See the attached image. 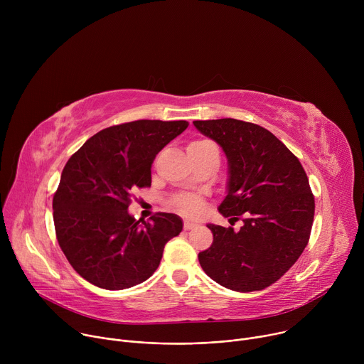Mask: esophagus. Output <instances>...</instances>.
Returning a JSON list of instances; mask_svg holds the SVG:
<instances>
[{
    "label": "esophagus",
    "mask_w": 364,
    "mask_h": 364,
    "mask_svg": "<svg viewBox=\"0 0 364 364\" xmlns=\"http://www.w3.org/2000/svg\"><path fill=\"white\" fill-rule=\"evenodd\" d=\"M183 228H184V230H191V229L197 228V225H196V223H191V222H184Z\"/></svg>",
    "instance_id": "1"
}]
</instances>
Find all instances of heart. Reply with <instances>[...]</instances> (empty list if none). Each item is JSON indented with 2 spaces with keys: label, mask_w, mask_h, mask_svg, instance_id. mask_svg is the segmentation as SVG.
<instances>
[{
  "label": "heart",
  "mask_w": 364,
  "mask_h": 364,
  "mask_svg": "<svg viewBox=\"0 0 364 364\" xmlns=\"http://www.w3.org/2000/svg\"><path fill=\"white\" fill-rule=\"evenodd\" d=\"M207 145H212V142L194 141L188 145V148H201V146H207ZM171 205L174 210L180 212L181 215H184L187 218H198L204 212V200L200 194H191V193L177 194L176 197L171 198Z\"/></svg>",
  "instance_id": "b5f03b06"
}]
</instances>
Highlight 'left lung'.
<instances>
[{
  "instance_id": "left-lung-1",
  "label": "left lung",
  "mask_w": 364,
  "mask_h": 364,
  "mask_svg": "<svg viewBox=\"0 0 364 364\" xmlns=\"http://www.w3.org/2000/svg\"><path fill=\"white\" fill-rule=\"evenodd\" d=\"M229 161V191L219 212L243 226L207 225L209 249L198 253L203 271L233 291H261L277 282L308 245L316 201L295 155L272 132L233 118L194 121Z\"/></svg>"
}]
</instances>
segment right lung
<instances>
[{
	"instance_id": "1",
	"label": "right lung",
	"mask_w": 364,
	"mask_h": 364,
	"mask_svg": "<svg viewBox=\"0 0 364 364\" xmlns=\"http://www.w3.org/2000/svg\"><path fill=\"white\" fill-rule=\"evenodd\" d=\"M187 121L139 119L105 128L66 163L53 196L56 237L73 269L103 289H125L159 268L183 222L173 213L135 220L132 193L151 187V164Z\"/></svg>"
}]
</instances>
